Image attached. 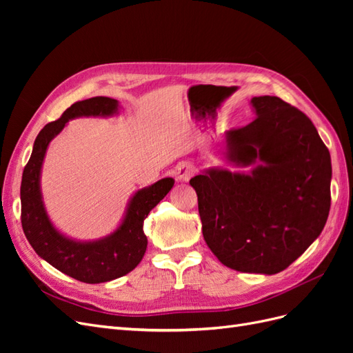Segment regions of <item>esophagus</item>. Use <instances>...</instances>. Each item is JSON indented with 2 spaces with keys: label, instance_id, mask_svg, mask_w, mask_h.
I'll use <instances>...</instances> for the list:
<instances>
[{
  "label": "esophagus",
  "instance_id": "esophagus-1",
  "mask_svg": "<svg viewBox=\"0 0 353 353\" xmlns=\"http://www.w3.org/2000/svg\"><path fill=\"white\" fill-rule=\"evenodd\" d=\"M194 172H196V168L191 162H179L175 169L176 179L181 181V183H187V181H190L191 176L194 175Z\"/></svg>",
  "mask_w": 353,
  "mask_h": 353
}]
</instances>
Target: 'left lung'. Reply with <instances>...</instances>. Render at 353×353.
Wrapping results in <instances>:
<instances>
[{
    "mask_svg": "<svg viewBox=\"0 0 353 353\" xmlns=\"http://www.w3.org/2000/svg\"><path fill=\"white\" fill-rule=\"evenodd\" d=\"M256 117L227 132L232 163L190 179L209 249L231 270L276 274L321 234L330 212L331 159L309 117L272 95L253 97Z\"/></svg>",
    "mask_w": 353,
    "mask_h": 353,
    "instance_id": "obj_1",
    "label": "left lung"
}]
</instances>
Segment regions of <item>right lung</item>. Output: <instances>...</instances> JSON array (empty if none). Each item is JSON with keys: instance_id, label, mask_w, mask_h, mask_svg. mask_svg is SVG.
<instances>
[{"instance_id": "obj_1", "label": "right lung", "mask_w": 353, "mask_h": 353, "mask_svg": "<svg viewBox=\"0 0 353 353\" xmlns=\"http://www.w3.org/2000/svg\"><path fill=\"white\" fill-rule=\"evenodd\" d=\"M117 100L92 97L73 103L57 121L47 123L38 134L20 185L22 228L32 248L63 274L72 279L97 284L112 281L131 272L141 262L147 249L143 225L150 210L162 200L175 181L163 178L153 185L138 190L128 205L126 215L110 236L97 241H74L52 227L42 203L39 176L50 141L68 123L81 116H112L117 113Z\"/></svg>"}]
</instances>
